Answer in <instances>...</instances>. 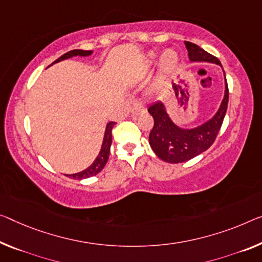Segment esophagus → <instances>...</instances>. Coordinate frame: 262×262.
Returning a JSON list of instances; mask_svg holds the SVG:
<instances>
[{
  "label": "esophagus",
  "instance_id": "obj_1",
  "mask_svg": "<svg viewBox=\"0 0 262 262\" xmlns=\"http://www.w3.org/2000/svg\"><path fill=\"white\" fill-rule=\"evenodd\" d=\"M145 111H146V108H145L143 104H140V103H135L134 106H132V108H131L132 115H135V116L143 115V114H145Z\"/></svg>",
  "mask_w": 262,
  "mask_h": 262
}]
</instances>
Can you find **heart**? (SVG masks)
<instances>
[{"instance_id":"1","label":"heart","mask_w":262,"mask_h":262,"mask_svg":"<svg viewBox=\"0 0 262 262\" xmlns=\"http://www.w3.org/2000/svg\"><path fill=\"white\" fill-rule=\"evenodd\" d=\"M156 58H157L156 54L150 52V54L146 56V58H145L144 64H143V70L146 71L150 69V68L155 64ZM178 61H179L178 54H177L174 50L172 49L165 50L164 54L162 55V57H160V74L162 75L170 74V72L174 70L177 64H178Z\"/></svg>"}]
</instances>
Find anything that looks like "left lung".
I'll return each mask as SVG.
<instances>
[{"instance_id":"8db88e82","label":"left lung","mask_w":262,"mask_h":262,"mask_svg":"<svg viewBox=\"0 0 262 262\" xmlns=\"http://www.w3.org/2000/svg\"><path fill=\"white\" fill-rule=\"evenodd\" d=\"M191 62H210L221 67L220 61L194 43L185 42ZM225 74V72H224ZM228 104V86L225 76V95L219 110L206 123L193 128H182L172 122L162 102L147 108L155 119L148 143L157 157L166 163L178 164L194 158L214 143L223 125Z\"/></svg>"}]
</instances>
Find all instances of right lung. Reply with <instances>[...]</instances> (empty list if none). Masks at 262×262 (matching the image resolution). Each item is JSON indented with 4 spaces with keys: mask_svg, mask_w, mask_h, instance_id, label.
<instances>
[{
    "mask_svg": "<svg viewBox=\"0 0 262 262\" xmlns=\"http://www.w3.org/2000/svg\"><path fill=\"white\" fill-rule=\"evenodd\" d=\"M92 54L91 50H80V49H76V50H71L67 54L62 55L61 57L56 59V61L52 63H57L64 61V59L71 58L74 56H82V57H85V56H90ZM51 64V66H52ZM115 122H110L106 124V128H105V134H104V138H103V144L102 147H100V151L97 156V158L95 159V162L92 163L89 167L85 168V170L80 171L78 173H74V174H66L67 177H69L71 179H77V180H82L85 178H90V177H94L96 174L103 170L104 166L106 165V162L108 159V155H110V147H111V143H112V135L111 131L115 126Z\"/></svg>",
    "mask_w": 262,
    "mask_h": 262,
    "instance_id": "add662e5",
    "label": "right lung"
}]
</instances>
